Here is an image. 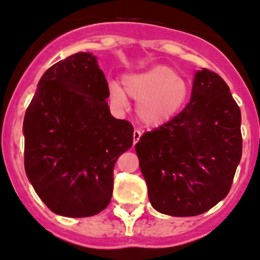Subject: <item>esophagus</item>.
I'll list each match as a JSON object with an SVG mask.
<instances>
[{
	"instance_id": "esophagus-1",
	"label": "esophagus",
	"mask_w": 260,
	"mask_h": 260,
	"mask_svg": "<svg viewBox=\"0 0 260 260\" xmlns=\"http://www.w3.org/2000/svg\"><path fill=\"white\" fill-rule=\"evenodd\" d=\"M140 137H141V132H140V131H139V129L134 131V132H133V143H134V145H136L138 141H139Z\"/></svg>"
}]
</instances>
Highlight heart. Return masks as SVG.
<instances>
[{
	"mask_svg": "<svg viewBox=\"0 0 260 260\" xmlns=\"http://www.w3.org/2000/svg\"><path fill=\"white\" fill-rule=\"evenodd\" d=\"M123 89L128 96L138 101L139 119L151 126L172 119L181 110L188 96V85L185 79L167 66H154L140 73L126 75ZM124 91L119 84H110L111 103L120 109L127 107Z\"/></svg>",
	"mask_w": 260,
	"mask_h": 260,
	"instance_id": "b5f03b06",
	"label": "heart"
}]
</instances>
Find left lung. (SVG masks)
<instances>
[{
  "mask_svg": "<svg viewBox=\"0 0 260 260\" xmlns=\"http://www.w3.org/2000/svg\"><path fill=\"white\" fill-rule=\"evenodd\" d=\"M136 151L157 211L197 216L224 199L242 154L241 111L225 81L197 72L185 109L144 133Z\"/></svg>",
  "mask_w": 260,
  "mask_h": 260,
  "instance_id": "1",
  "label": "left lung"
}]
</instances>
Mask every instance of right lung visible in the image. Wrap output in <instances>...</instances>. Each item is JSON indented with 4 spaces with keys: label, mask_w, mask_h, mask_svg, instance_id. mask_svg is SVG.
<instances>
[{
    "label": "right lung",
    "mask_w": 260,
    "mask_h": 260,
    "mask_svg": "<svg viewBox=\"0 0 260 260\" xmlns=\"http://www.w3.org/2000/svg\"><path fill=\"white\" fill-rule=\"evenodd\" d=\"M108 97L96 56L78 52L43 74L26 110V175L57 215L88 217L110 203L115 163L134 129L111 116Z\"/></svg>",
    "instance_id": "1"
}]
</instances>
